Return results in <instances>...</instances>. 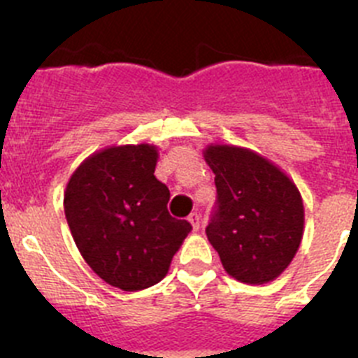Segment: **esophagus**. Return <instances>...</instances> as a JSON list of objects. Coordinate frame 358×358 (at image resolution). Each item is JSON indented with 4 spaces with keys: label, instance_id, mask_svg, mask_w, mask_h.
Wrapping results in <instances>:
<instances>
[{
    "label": "esophagus",
    "instance_id": "obj_1",
    "mask_svg": "<svg viewBox=\"0 0 358 358\" xmlns=\"http://www.w3.org/2000/svg\"><path fill=\"white\" fill-rule=\"evenodd\" d=\"M188 220H189V224H192V227H194L195 231H199V227H201V215H199V213H189Z\"/></svg>",
    "mask_w": 358,
    "mask_h": 358
}]
</instances>
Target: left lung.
I'll list each match as a JSON object with an SVG mask.
<instances>
[{
    "instance_id": "obj_1",
    "label": "left lung",
    "mask_w": 358,
    "mask_h": 358,
    "mask_svg": "<svg viewBox=\"0 0 358 358\" xmlns=\"http://www.w3.org/2000/svg\"><path fill=\"white\" fill-rule=\"evenodd\" d=\"M202 156L215 173L218 204L206 236L224 271L248 285L274 281L303 240L305 206L296 182L251 148L210 143Z\"/></svg>"
}]
</instances>
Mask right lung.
I'll use <instances>...</instances> for the list:
<instances>
[{
    "mask_svg": "<svg viewBox=\"0 0 358 358\" xmlns=\"http://www.w3.org/2000/svg\"><path fill=\"white\" fill-rule=\"evenodd\" d=\"M156 145H113L71 173L64 213L85 264L125 292L156 285L192 231L166 210L170 192L154 176Z\"/></svg>",
    "mask_w": 358,
    "mask_h": 358,
    "instance_id": "obj_1",
    "label": "right lung"
}]
</instances>
